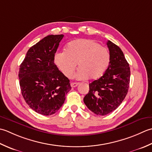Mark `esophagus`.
Segmentation results:
<instances>
[{
  "label": "esophagus",
  "instance_id": "obj_1",
  "mask_svg": "<svg viewBox=\"0 0 152 152\" xmlns=\"http://www.w3.org/2000/svg\"><path fill=\"white\" fill-rule=\"evenodd\" d=\"M78 85H79V83H71V86L74 88V87H76Z\"/></svg>",
  "mask_w": 152,
  "mask_h": 152
}]
</instances>
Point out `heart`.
<instances>
[{
	"label": "heart",
	"instance_id": "b5f03b06",
	"mask_svg": "<svg viewBox=\"0 0 152 152\" xmlns=\"http://www.w3.org/2000/svg\"><path fill=\"white\" fill-rule=\"evenodd\" d=\"M54 61L67 78L76 69L77 79H97L106 72L110 62V54L106 48L91 39H80L68 43L64 52H57Z\"/></svg>",
	"mask_w": 152,
	"mask_h": 152
}]
</instances>
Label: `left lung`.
<instances>
[{
	"label": "left lung",
	"instance_id": "left-lung-1",
	"mask_svg": "<svg viewBox=\"0 0 152 152\" xmlns=\"http://www.w3.org/2000/svg\"><path fill=\"white\" fill-rule=\"evenodd\" d=\"M110 54L107 69L100 79L89 84V91L84 98L88 109L96 115H105L118 107L128 92L130 83L129 64L118 46L107 42Z\"/></svg>",
	"mask_w": 152,
	"mask_h": 152
}]
</instances>
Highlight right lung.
Segmentation results:
<instances>
[{"mask_svg": "<svg viewBox=\"0 0 152 152\" xmlns=\"http://www.w3.org/2000/svg\"><path fill=\"white\" fill-rule=\"evenodd\" d=\"M63 35L46 36L31 47L20 66L18 77L23 97L37 113L57 112L72 87L69 80L54 64V56Z\"/></svg>", "mask_w": 152, "mask_h": 152, "instance_id": "right-lung-1", "label": "right lung"}]
</instances>
